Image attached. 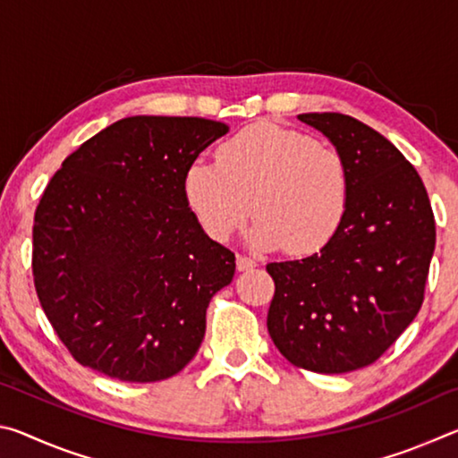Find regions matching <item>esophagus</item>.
<instances>
[{
  "label": "esophagus",
  "mask_w": 458,
  "mask_h": 458,
  "mask_svg": "<svg viewBox=\"0 0 458 458\" xmlns=\"http://www.w3.org/2000/svg\"><path fill=\"white\" fill-rule=\"evenodd\" d=\"M254 267H257V260H252L248 257H238L236 259V268L240 270V273H244V270H252Z\"/></svg>",
  "instance_id": "obj_1"
}]
</instances>
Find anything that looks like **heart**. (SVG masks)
Listing matches in <instances>:
<instances>
[{
	"label": "heart",
	"mask_w": 458,
	"mask_h": 458,
	"mask_svg": "<svg viewBox=\"0 0 458 458\" xmlns=\"http://www.w3.org/2000/svg\"><path fill=\"white\" fill-rule=\"evenodd\" d=\"M185 198L206 234L226 242L257 220L248 242L259 250L307 257L337 234L350 204L345 159L311 135L275 123L246 127L218 149V164L193 161Z\"/></svg>",
	"instance_id": "obj_1"
}]
</instances>
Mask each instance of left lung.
Listing matches in <instances>:
<instances>
[{
    "mask_svg": "<svg viewBox=\"0 0 458 458\" xmlns=\"http://www.w3.org/2000/svg\"><path fill=\"white\" fill-rule=\"evenodd\" d=\"M299 121L345 159L350 204L321 250L267 265V327L293 366L345 374L374 363L420 311L437 228L420 175L384 135L341 113Z\"/></svg>",
    "mask_w": 458,
    "mask_h": 458,
    "instance_id": "8db88e82",
    "label": "left lung"
}]
</instances>
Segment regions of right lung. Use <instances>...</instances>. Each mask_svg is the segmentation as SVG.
Returning <instances> with one entry per match:
<instances>
[{
    "mask_svg": "<svg viewBox=\"0 0 458 458\" xmlns=\"http://www.w3.org/2000/svg\"><path fill=\"white\" fill-rule=\"evenodd\" d=\"M228 125L127 117L68 155L34 216L32 270L72 358L121 382H159L199 350L234 252L206 234L185 174Z\"/></svg>",
    "mask_w": 458,
    "mask_h": 458,
    "instance_id": "1",
    "label": "right lung"
}]
</instances>
